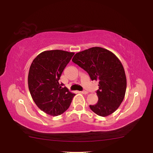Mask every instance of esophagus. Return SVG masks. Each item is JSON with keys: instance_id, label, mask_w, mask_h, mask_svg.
I'll use <instances>...</instances> for the list:
<instances>
[{"instance_id": "1", "label": "esophagus", "mask_w": 153, "mask_h": 153, "mask_svg": "<svg viewBox=\"0 0 153 153\" xmlns=\"http://www.w3.org/2000/svg\"><path fill=\"white\" fill-rule=\"evenodd\" d=\"M79 92L82 93V94H87L88 93L87 91H81V92Z\"/></svg>"}]
</instances>
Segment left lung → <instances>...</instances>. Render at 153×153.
<instances>
[{"label":"left lung","instance_id":"1","mask_svg":"<svg viewBox=\"0 0 153 153\" xmlns=\"http://www.w3.org/2000/svg\"><path fill=\"white\" fill-rule=\"evenodd\" d=\"M72 61L87 71L92 80L98 81V100L90 105V109L101 117L115 112L123 100L127 87L125 70L117 56L96 46L76 53Z\"/></svg>","mask_w":153,"mask_h":153}]
</instances>
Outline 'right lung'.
<instances>
[{
	"mask_svg": "<svg viewBox=\"0 0 153 153\" xmlns=\"http://www.w3.org/2000/svg\"><path fill=\"white\" fill-rule=\"evenodd\" d=\"M74 53L46 51L33 59L28 74V88L37 107L51 116L63 113L70 106L74 93L60 84L62 72Z\"/></svg>",
	"mask_w": 153,
	"mask_h": 153,
	"instance_id": "1",
	"label": "right lung"
}]
</instances>
